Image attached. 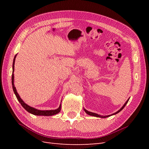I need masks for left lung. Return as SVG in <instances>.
I'll return each mask as SVG.
<instances>
[{"mask_svg":"<svg viewBox=\"0 0 149 149\" xmlns=\"http://www.w3.org/2000/svg\"><path fill=\"white\" fill-rule=\"evenodd\" d=\"M129 100L125 102V103L124 104V105L121 108H120V109H119L118 112H116V113H114V114H112V115H114V114H118V112H119L120 111H122L123 110V109H124V107L125 106V105L127 104V103L128 102V101H129ZM84 111L86 112V113L88 114V115H90V116H95V117H97V118H107V117H109V116H111V115H109V116H100V115H98L97 114H96V113H94V112H89V111H87V110H86L85 109H84Z\"/></svg>","mask_w":149,"mask_h":149,"instance_id":"obj_1","label":"left lung"}]
</instances>
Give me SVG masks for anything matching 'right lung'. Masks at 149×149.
<instances>
[{
  "label": "right lung",
  "instance_id": "right-lung-1",
  "mask_svg": "<svg viewBox=\"0 0 149 149\" xmlns=\"http://www.w3.org/2000/svg\"><path fill=\"white\" fill-rule=\"evenodd\" d=\"M16 55L14 57V59H13V71L12 73H13L14 71V63H15V57ZM13 81H14V76H13V73H12V88H13V92H14L15 96L17 98L18 101H19V102L21 104V105L23 106V107L24 109L30 113L32 114L33 115H36V116H53L58 114L61 111V104L60 106V107L58 108L57 109L55 110H49V111H41V110H38L37 109H35L33 107H31L30 106H29V105L26 104L22 101V99L20 98V97L19 96V94L17 93V90L15 89V87L14 86V84H13Z\"/></svg>",
  "mask_w": 149,
  "mask_h": 149
}]
</instances>
